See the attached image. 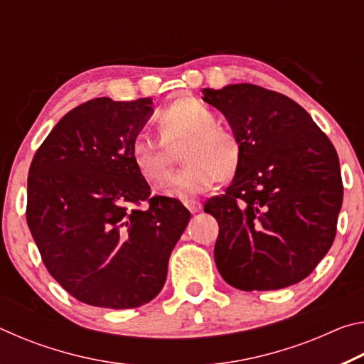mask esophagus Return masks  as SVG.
I'll return each instance as SVG.
<instances>
[{"instance_id": "34e87169", "label": "esophagus", "mask_w": 364, "mask_h": 364, "mask_svg": "<svg viewBox=\"0 0 364 364\" xmlns=\"http://www.w3.org/2000/svg\"><path fill=\"white\" fill-rule=\"evenodd\" d=\"M184 205L188 207V210L191 213H197V212L202 210V204L199 200H186V202H184Z\"/></svg>"}]
</instances>
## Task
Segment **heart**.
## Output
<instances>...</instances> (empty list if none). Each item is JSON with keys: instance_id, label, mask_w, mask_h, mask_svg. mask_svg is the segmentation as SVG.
<instances>
[{"instance_id": "heart-1", "label": "heart", "mask_w": 364, "mask_h": 364, "mask_svg": "<svg viewBox=\"0 0 364 364\" xmlns=\"http://www.w3.org/2000/svg\"><path fill=\"white\" fill-rule=\"evenodd\" d=\"M160 139L139 134L132 143L133 162L152 184L168 181L173 154L180 150L184 167L178 171L168 197L189 199L210 189L215 181L230 180L241 162V143L230 128L217 123L210 109L196 97H180L157 115Z\"/></svg>"}]
</instances>
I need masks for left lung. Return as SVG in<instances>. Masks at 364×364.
I'll return each mask as SVG.
<instances>
[{
    "mask_svg": "<svg viewBox=\"0 0 364 364\" xmlns=\"http://www.w3.org/2000/svg\"><path fill=\"white\" fill-rule=\"evenodd\" d=\"M241 143L223 196L205 202L218 221L215 263L241 291H276L305 279L336 237L343 186L337 152L310 114L250 83L204 88Z\"/></svg>",
    "mask_w": 364,
    "mask_h": 364,
    "instance_id": "obj_1",
    "label": "left lung"
}]
</instances>
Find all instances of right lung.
I'll return each instance as SVG.
<instances>
[{
	"instance_id": "obj_1",
	"label": "right lung",
	"mask_w": 364,
	"mask_h": 364,
	"mask_svg": "<svg viewBox=\"0 0 364 364\" xmlns=\"http://www.w3.org/2000/svg\"><path fill=\"white\" fill-rule=\"evenodd\" d=\"M152 114L151 97H96L58 122L30 165V232L49 274L83 304L125 310L157 297L191 220L178 199L149 197L133 162Z\"/></svg>"
}]
</instances>
